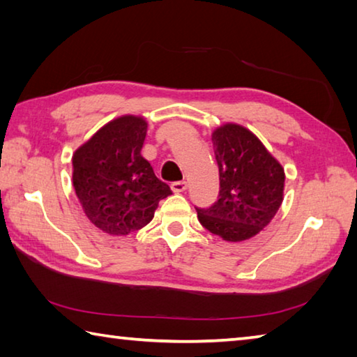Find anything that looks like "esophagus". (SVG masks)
Here are the masks:
<instances>
[{
	"label": "esophagus",
	"instance_id": "1",
	"mask_svg": "<svg viewBox=\"0 0 357 357\" xmlns=\"http://www.w3.org/2000/svg\"><path fill=\"white\" fill-rule=\"evenodd\" d=\"M172 188H173V192H176V193L185 192L187 190V183H185V181H174V183L172 184Z\"/></svg>",
	"mask_w": 357,
	"mask_h": 357
}]
</instances>
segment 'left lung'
<instances>
[{"label":"left lung","mask_w":357,"mask_h":357,"mask_svg":"<svg viewBox=\"0 0 357 357\" xmlns=\"http://www.w3.org/2000/svg\"><path fill=\"white\" fill-rule=\"evenodd\" d=\"M219 167V196L208 208H196L204 229L229 242L256 236L284 199L285 173L248 128L224 124L211 135Z\"/></svg>","instance_id":"left-lung-1"}]
</instances>
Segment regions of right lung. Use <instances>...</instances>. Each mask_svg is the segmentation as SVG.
I'll list each match as a JSON object with an SVG mask.
<instances>
[{"label":"right lung","instance_id":"add662e5","mask_svg":"<svg viewBox=\"0 0 357 357\" xmlns=\"http://www.w3.org/2000/svg\"><path fill=\"white\" fill-rule=\"evenodd\" d=\"M146 135V119L126 115L101 127L73 153V187L82 210L112 236L142 229L159 201L172 195L141 155Z\"/></svg>","mask_w":357,"mask_h":357}]
</instances>
